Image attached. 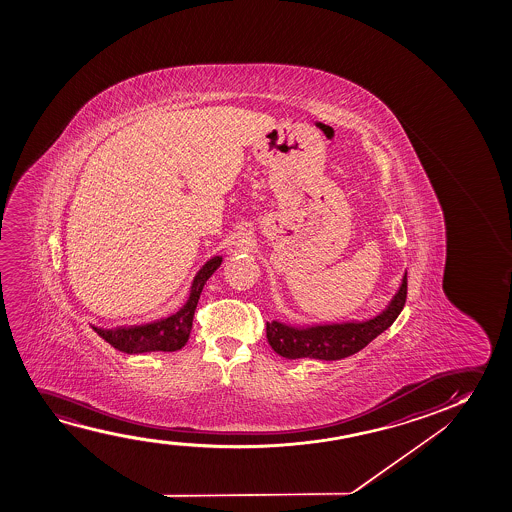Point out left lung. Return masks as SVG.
Returning <instances> with one entry per match:
<instances>
[{
	"label": "left lung",
	"mask_w": 512,
	"mask_h": 512,
	"mask_svg": "<svg viewBox=\"0 0 512 512\" xmlns=\"http://www.w3.org/2000/svg\"><path fill=\"white\" fill-rule=\"evenodd\" d=\"M407 274L399 292L381 315L365 322L332 323L315 327H290L281 322H267V341L285 358L341 360L365 348L372 339L392 325L406 304Z\"/></svg>",
	"instance_id": "8db88e82"
}]
</instances>
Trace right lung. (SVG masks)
I'll return each mask as SVG.
<instances>
[{
    "label": "right lung",
    "mask_w": 512,
    "mask_h": 512,
    "mask_svg": "<svg viewBox=\"0 0 512 512\" xmlns=\"http://www.w3.org/2000/svg\"><path fill=\"white\" fill-rule=\"evenodd\" d=\"M222 264V257H213L208 260L201 271L196 274L190 288L189 301L183 304L175 315L162 318L157 322L145 323V325H133V327H119V329H98L96 334L103 337L106 343L112 344L115 350L124 353H148V351H176L185 346L189 341L192 320L196 313L199 295L203 292L204 283L210 280L211 274L217 271Z\"/></svg>",
    "instance_id": "right-lung-1"
}]
</instances>
